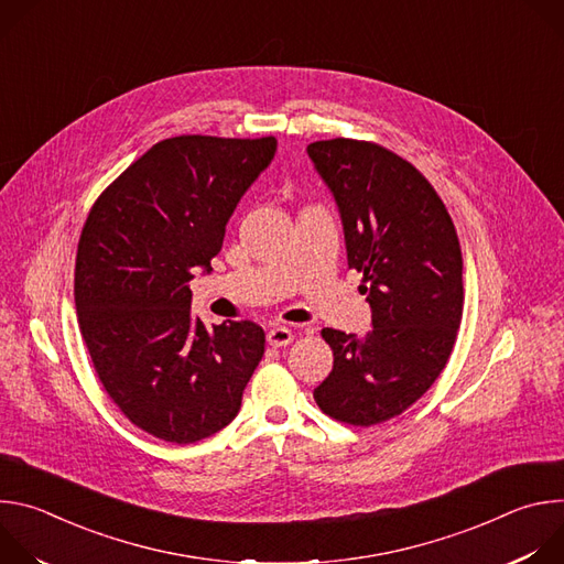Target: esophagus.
<instances>
[{"label":"esophagus","instance_id":"obj_1","mask_svg":"<svg viewBox=\"0 0 564 564\" xmlns=\"http://www.w3.org/2000/svg\"><path fill=\"white\" fill-rule=\"evenodd\" d=\"M292 339H294V333L285 326H276L268 333V344L274 346V348H285V346L292 344Z\"/></svg>","mask_w":564,"mask_h":564}]
</instances>
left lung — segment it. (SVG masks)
Returning <instances> with one entry per match:
<instances>
[{"mask_svg": "<svg viewBox=\"0 0 564 564\" xmlns=\"http://www.w3.org/2000/svg\"><path fill=\"white\" fill-rule=\"evenodd\" d=\"M341 214L348 268L372 310L366 337L324 328L333 372L318 409L352 426L404 413L444 370L462 321V250L433 185L390 149L352 138L307 144Z\"/></svg>", "mask_w": 564, "mask_h": 564, "instance_id": "1", "label": "left lung"}]
</instances>
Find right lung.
Instances as JSON below:
<instances>
[{
    "label": "right lung",
    "mask_w": 564,
    "mask_h": 564,
    "mask_svg": "<svg viewBox=\"0 0 564 564\" xmlns=\"http://www.w3.org/2000/svg\"><path fill=\"white\" fill-rule=\"evenodd\" d=\"M276 138L160 140L94 203L75 257L77 324L94 368L144 433L194 444L225 429L265 352L252 321L207 330L192 316L194 268L212 270L240 196Z\"/></svg>",
    "instance_id": "add662e5"
}]
</instances>
